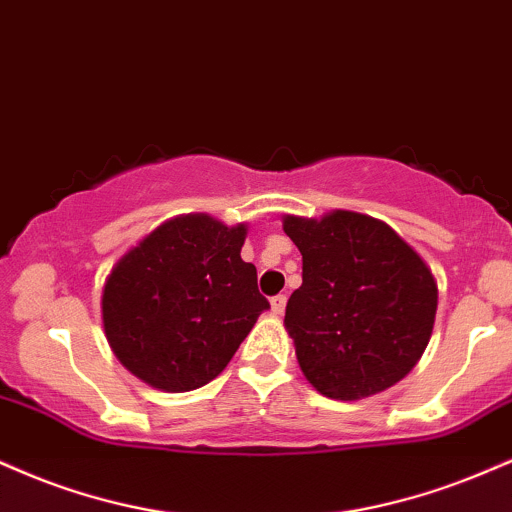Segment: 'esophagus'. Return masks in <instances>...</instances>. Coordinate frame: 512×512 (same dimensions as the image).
Wrapping results in <instances>:
<instances>
[{"label": "esophagus", "mask_w": 512, "mask_h": 512, "mask_svg": "<svg viewBox=\"0 0 512 512\" xmlns=\"http://www.w3.org/2000/svg\"><path fill=\"white\" fill-rule=\"evenodd\" d=\"M286 295H274L272 298V312L274 315H283V310H286Z\"/></svg>", "instance_id": "esophagus-1"}]
</instances>
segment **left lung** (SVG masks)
Here are the masks:
<instances>
[{"mask_svg": "<svg viewBox=\"0 0 512 512\" xmlns=\"http://www.w3.org/2000/svg\"><path fill=\"white\" fill-rule=\"evenodd\" d=\"M283 231L303 255L283 326L305 379L334 400L398 384L432 338L439 288L427 262L389 224L348 209L286 214Z\"/></svg>", "mask_w": 512, "mask_h": 512, "instance_id": "left-lung-1", "label": "left lung"}]
</instances>
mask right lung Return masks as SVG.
<instances>
[{"label":"right lung","instance_id":"obj_1","mask_svg":"<svg viewBox=\"0 0 512 512\" xmlns=\"http://www.w3.org/2000/svg\"><path fill=\"white\" fill-rule=\"evenodd\" d=\"M248 224L181 214L147 233L102 288L109 348L128 372L166 393L195 391L224 372L269 310L240 248Z\"/></svg>","mask_w":512,"mask_h":512}]
</instances>
